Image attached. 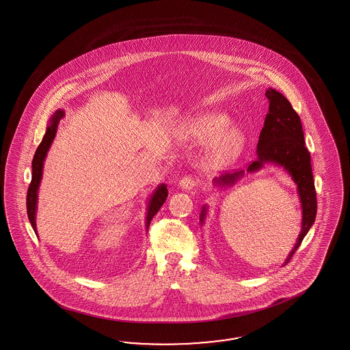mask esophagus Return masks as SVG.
Listing matches in <instances>:
<instances>
[{
    "label": "esophagus",
    "instance_id": "1",
    "mask_svg": "<svg viewBox=\"0 0 350 350\" xmlns=\"http://www.w3.org/2000/svg\"><path fill=\"white\" fill-rule=\"evenodd\" d=\"M195 185H196V180H195V178H193L192 176L183 177V178L180 180V183H178V186H180V189L183 191L192 190V189L195 187Z\"/></svg>",
    "mask_w": 350,
    "mask_h": 350
}]
</instances>
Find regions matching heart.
<instances>
[{
    "mask_svg": "<svg viewBox=\"0 0 350 350\" xmlns=\"http://www.w3.org/2000/svg\"><path fill=\"white\" fill-rule=\"evenodd\" d=\"M172 136L183 144L208 142L204 161L209 168H222L231 164L240 157L246 142L244 131L230 126V118L217 111L182 119L172 127Z\"/></svg>",
    "mask_w": 350,
    "mask_h": 350,
    "instance_id": "1",
    "label": "heart"
}]
</instances>
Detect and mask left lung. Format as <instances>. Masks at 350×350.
Returning <instances> with one entry per match:
<instances>
[{
    "label": "left lung",
    "instance_id": "obj_1",
    "mask_svg": "<svg viewBox=\"0 0 350 350\" xmlns=\"http://www.w3.org/2000/svg\"><path fill=\"white\" fill-rule=\"evenodd\" d=\"M265 96L269 101L268 114L265 117V127L260 132L256 145V160L253 161L246 172L239 170L226 173L213 180L215 189L232 187L245 176V173H256L265 168V164H273L286 172L297 185V196L301 205V230L297 236L293 250L287 254L284 265L288 263L297 252L308 231L316 221L317 198L314 180L310 165V155L306 148L304 132L300 118L293 109L290 101L275 88H268ZM208 205L202 206L200 224L204 226L208 215Z\"/></svg>",
    "mask_w": 350,
    "mask_h": 350
}]
</instances>
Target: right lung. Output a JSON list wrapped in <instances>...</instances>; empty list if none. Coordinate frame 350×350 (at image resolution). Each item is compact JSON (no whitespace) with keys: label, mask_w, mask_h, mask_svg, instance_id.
Instances as JSON below:
<instances>
[{"label":"right lung","mask_w":350,"mask_h":350,"mask_svg":"<svg viewBox=\"0 0 350 350\" xmlns=\"http://www.w3.org/2000/svg\"><path fill=\"white\" fill-rule=\"evenodd\" d=\"M65 117V111L63 109H57L53 113L49 124L46 128V133L43 135L42 141L40 144V146L36 150L34 157L32 160V182L29 185L28 193H27V213H28V218L29 222L32 224L33 230L36 234L38 236L37 231V224H36V214H37V202H38V190H40V185L42 180L43 164L44 159L47 157V152L53 145V138L56 136L57 132V126L59 122ZM168 196V189L165 183H160L157 186V189L151 192V195L148 196V206H146V218H145V228L148 231L150 221L152 219V217L159 212L161 205L167 200Z\"/></svg>","instance_id":"1"}]
</instances>
